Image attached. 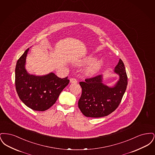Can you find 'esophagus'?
Returning a JSON list of instances; mask_svg holds the SVG:
<instances>
[{
	"mask_svg": "<svg viewBox=\"0 0 155 155\" xmlns=\"http://www.w3.org/2000/svg\"><path fill=\"white\" fill-rule=\"evenodd\" d=\"M70 82H71V83H77V80H76L75 78H70Z\"/></svg>",
	"mask_w": 155,
	"mask_h": 155,
	"instance_id": "obj_1",
	"label": "esophagus"
}]
</instances>
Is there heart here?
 Wrapping results in <instances>:
<instances>
[{
	"mask_svg": "<svg viewBox=\"0 0 155 155\" xmlns=\"http://www.w3.org/2000/svg\"><path fill=\"white\" fill-rule=\"evenodd\" d=\"M96 60V58L93 56H89L84 58L82 61L79 62V64H89L92 63ZM103 65V61L100 60L96 62L92 63L88 67L85 71V74L87 76L92 77L95 75L101 70Z\"/></svg>",
	"mask_w": 155,
	"mask_h": 155,
	"instance_id": "heart-1",
	"label": "heart"
}]
</instances>
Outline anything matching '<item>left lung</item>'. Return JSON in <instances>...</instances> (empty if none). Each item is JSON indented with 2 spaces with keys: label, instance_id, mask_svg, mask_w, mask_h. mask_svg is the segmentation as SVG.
Instances as JSON below:
<instances>
[{
  "label": "left lung",
  "instance_id": "8db88e82",
  "mask_svg": "<svg viewBox=\"0 0 155 155\" xmlns=\"http://www.w3.org/2000/svg\"><path fill=\"white\" fill-rule=\"evenodd\" d=\"M114 71L118 74L120 78L112 88L103 84L102 75L80 82L82 94L78 104L85 116L95 118L104 117L118 107L128 84L125 66L121 59Z\"/></svg>",
  "mask_w": 155,
  "mask_h": 155
}]
</instances>
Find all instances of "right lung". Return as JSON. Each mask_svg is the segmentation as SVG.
I'll list each match as a JSON object with an SVG mask.
<instances>
[{
  "mask_svg": "<svg viewBox=\"0 0 155 155\" xmlns=\"http://www.w3.org/2000/svg\"><path fill=\"white\" fill-rule=\"evenodd\" d=\"M28 51L29 48L17 61L15 70L16 91L20 100L30 109L46 110L56 102L70 80L68 77L61 78L53 73L44 76L28 74L25 68Z\"/></svg>",
  "mask_w": 155,
  "mask_h": 155,
  "instance_id": "obj_1",
  "label": "right lung"
}]
</instances>
